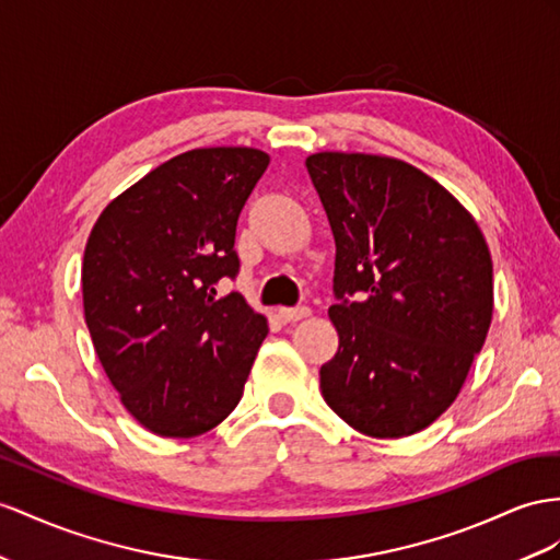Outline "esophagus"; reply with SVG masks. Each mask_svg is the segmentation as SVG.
I'll return each mask as SVG.
<instances>
[{
	"label": "esophagus",
	"mask_w": 560,
	"mask_h": 560,
	"mask_svg": "<svg viewBox=\"0 0 560 560\" xmlns=\"http://www.w3.org/2000/svg\"><path fill=\"white\" fill-rule=\"evenodd\" d=\"M305 317H310V307H281L279 310V319L283 322V324H291V322H300V319H305Z\"/></svg>",
	"instance_id": "esophagus-1"
}]
</instances>
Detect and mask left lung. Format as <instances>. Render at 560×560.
Here are the masks:
<instances>
[{
	"label": "left lung",
	"mask_w": 560,
	"mask_h": 560,
	"mask_svg": "<svg viewBox=\"0 0 560 560\" xmlns=\"http://www.w3.org/2000/svg\"><path fill=\"white\" fill-rule=\"evenodd\" d=\"M305 165L336 238L338 352L322 395L364 435L419 433L462 393L490 331V248L472 214L405 161L322 151Z\"/></svg>",
	"instance_id": "obj_1"
}]
</instances>
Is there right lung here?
I'll use <instances>...</instances> for the list:
<instances>
[{
  "instance_id": "1",
  "label": "right lung",
  "mask_w": 560,
  "mask_h": 560,
  "mask_svg": "<svg viewBox=\"0 0 560 560\" xmlns=\"http://www.w3.org/2000/svg\"><path fill=\"white\" fill-rule=\"evenodd\" d=\"M267 165L248 147L179 153L113 198L84 246L96 357L155 435H203L243 395L267 319L214 283L238 275L236 222Z\"/></svg>"
}]
</instances>
